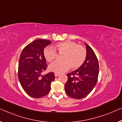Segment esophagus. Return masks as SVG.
<instances>
[{
    "label": "esophagus",
    "mask_w": 122,
    "mask_h": 122,
    "mask_svg": "<svg viewBox=\"0 0 122 122\" xmlns=\"http://www.w3.org/2000/svg\"><path fill=\"white\" fill-rule=\"evenodd\" d=\"M59 75H60V74L59 73H55V76L56 77H58V76H59Z\"/></svg>",
    "instance_id": "esophagus-1"
}]
</instances>
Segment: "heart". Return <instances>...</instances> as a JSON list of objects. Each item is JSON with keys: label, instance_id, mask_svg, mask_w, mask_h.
I'll list each match as a JSON object with an SVG mask.
<instances>
[{"label": "heart", "instance_id": "1", "mask_svg": "<svg viewBox=\"0 0 122 122\" xmlns=\"http://www.w3.org/2000/svg\"><path fill=\"white\" fill-rule=\"evenodd\" d=\"M55 48L59 54H63L62 61H55L49 66L50 71L60 74L71 68L76 70L84 62L86 56V51L84 47L72 41H65L57 43ZM44 56L47 61L52 62L57 57V52L51 47H46L43 51Z\"/></svg>", "mask_w": 122, "mask_h": 122}]
</instances>
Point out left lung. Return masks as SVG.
<instances>
[{
  "label": "left lung",
  "instance_id": "8db88e82",
  "mask_svg": "<svg viewBox=\"0 0 122 122\" xmlns=\"http://www.w3.org/2000/svg\"><path fill=\"white\" fill-rule=\"evenodd\" d=\"M86 45V56L81 66L67 74L68 81L65 85L67 95L76 99L85 97L90 94L96 84L99 72L97 57L90 46Z\"/></svg>",
  "mask_w": 122,
  "mask_h": 122
}]
</instances>
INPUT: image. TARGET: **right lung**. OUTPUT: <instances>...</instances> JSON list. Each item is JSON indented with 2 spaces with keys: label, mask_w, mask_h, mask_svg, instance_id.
<instances>
[{
  "label": "right lung",
  "mask_w": 122,
  "mask_h": 122,
  "mask_svg": "<svg viewBox=\"0 0 122 122\" xmlns=\"http://www.w3.org/2000/svg\"><path fill=\"white\" fill-rule=\"evenodd\" d=\"M51 43L48 40H36L23 49L20 57L18 68L20 83L25 92L32 97L46 95L50 91L51 83L55 79L53 72L41 74L47 68L44 49Z\"/></svg>",
  "instance_id": "add662e5"
}]
</instances>
